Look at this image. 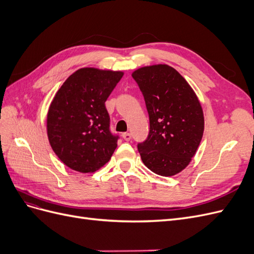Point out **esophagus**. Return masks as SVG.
I'll return each instance as SVG.
<instances>
[{
	"label": "esophagus",
	"instance_id": "esophagus-1",
	"mask_svg": "<svg viewBox=\"0 0 254 254\" xmlns=\"http://www.w3.org/2000/svg\"><path fill=\"white\" fill-rule=\"evenodd\" d=\"M122 136H123V139H124L125 141H130L131 140V134H130L129 132H124L122 134Z\"/></svg>",
	"mask_w": 254,
	"mask_h": 254
}]
</instances>
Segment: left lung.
I'll return each mask as SVG.
<instances>
[{
    "mask_svg": "<svg viewBox=\"0 0 254 254\" xmlns=\"http://www.w3.org/2000/svg\"><path fill=\"white\" fill-rule=\"evenodd\" d=\"M149 115L147 139L137 144L143 163L158 175L180 173L202 139L204 119L193 89L167 64L144 66L132 73Z\"/></svg>",
    "mask_w": 254,
    "mask_h": 254,
    "instance_id": "obj_1",
    "label": "left lung"
}]
</instances>
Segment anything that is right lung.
<instances>
[{"label": "right lung", "instance_id": "add662e5", "mask_svg": "<svg viewBox=\"0 0 254 254\" xmlns=\"http://www.w3.org/2000/svg\"><path fill=\"white\" fill-rule=\"evenodd\" d=\"M124 73L83 67L68 77L50 106L47 127L54 152L74 171L93 173L110 160L119 135L105 102Z\"/></svg>", "mask_w": 254, "mask_h": 254}]
</instances>
